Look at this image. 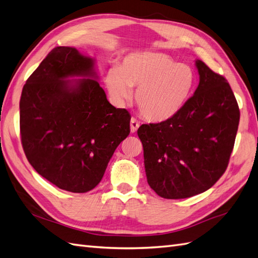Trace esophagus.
<instances>
[{"instance_id":"1","label":"esophagus","mask_w":258,"mask_h":258,"mask_svg":"<svg viewBox=\"0 0 258 258\" xmlns=\"http://www.w3.org/2000/svg\"><path fill=\"white\" fill-rule=\"evenodd\" d=\"M139 127H140V123L138 122V120L136 119V118H131V120H130V130H131L132 134H135V132H137Z\"/></svg>"}]
</instances>
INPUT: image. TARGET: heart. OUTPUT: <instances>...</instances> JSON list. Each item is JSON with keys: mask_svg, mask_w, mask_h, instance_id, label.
I'll list each match as a JSON object with an SVG mask.
<instances>
[{"mask_svg": "<svg viewBox=\"0 0 258 258\" xmlns=\"http://www.w3.org/2000/svg\"><path fill=\"white\" fill-rule=\"evenodd\" d=\"M194 81L190 66L157 52L129 54L117 67L108 69L104 79L117 105L129 102L131 89H137V105L145 119L153 122L175 117L189 100Z\"/></svg>", "mask_w": 258, "mask_h": 258, "instance_id": "b5f03b06", "label": "heart"}]
</instances>
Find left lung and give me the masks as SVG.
I'll return each mask as SVG.
<instances>
[{
  "label": "left lung",
  "mask_w": 258,
  "mask_h": 258,
  "mask_svg": "<svg viewBox=\"0 0 258 258\" xmlns=\"http://www.w3.org/2000/svg\"><path fill=\"white\" fill-rule=\"evenodd\" d=\"M196 66L200 83L182 109L138 129L148 183L164 199L191 198L217 182L238 131L240 109L226 78L200 59Z\"/></svg>",
  "instance_id": "left-lung-1"
}]
</instances>
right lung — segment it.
I'll return each mask as SVG.
<instances>
[{"label":"right lung","instance_id":"right-lung-1","mask_svg":"<svg viewBox=\"0 0 258 258\" xmlns=\"http://www.w3.org/2000/svg\"><path fill=\"white\" fill-rule=\"evenodd\" d=\"M74 77L81 79H69ZM97 78L93 58L57 46L23 88L19 123L26 157L61 190L94 189L130 134L128 110L107 101Z\"/></svg>","mask_w":258,"mask_h":258}]
</instances>
